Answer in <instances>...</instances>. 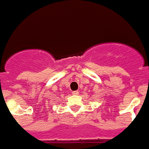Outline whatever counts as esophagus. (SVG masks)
<instances>
[{"label": "esophagus", "mask_w": 149, "mask_h": 149, "mask_svg": "<svg viewBox=\"0 0 149 149\" xmlns=\"http://www.w3.org/2000/svg\"><path fill=\"white\" fill-rule=\"evenodd\" d=\"M79 93V92L78 91H73L72 92V94H74V95H77Z\"/></svg>", "instance_id": "obj_1"}]
</instances>
